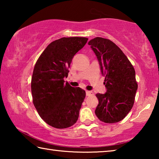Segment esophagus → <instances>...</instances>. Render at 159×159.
Listing matches in <instances>:
<instances>
[{
  "label": "esophagus",
  "mask_w": 159,
  "mask_h": 159,
  "mask_svg": "<svg viewBox=\"0 0 159 159\" xmlns=\"http://www.w3.org/2000/svg\"><path fill=\"white\" fill-rule=\"evenodd\" d=\"M85 93H86V96H90V95H93V93L92 92V91H88V90H87Z\"/></svg>",
  "instance_id": "1"
}]
</instances>
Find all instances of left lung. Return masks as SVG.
Returning a JSON list of instances; mask_svg holds the SVG:
<instances>
[{
	"label": "left lung",
	"instance_id": "left-lung-1",
	"mask_svg": "<svg viewBox=\"0 0 159 159\" xmlns=\"http://www.w3.org/2000/svg\"><path fill=\"white\" fill-rule=\"evenodd\" d=\"M88 45L98 58L107 88L104 94H96L99 104L95 114L102 122H119L134 104L138 90L135 71L123 51L110 40L96 37Z\"/></svg>",
	"mask_w": 159,
	"mask_h": 159
}]
</instances>
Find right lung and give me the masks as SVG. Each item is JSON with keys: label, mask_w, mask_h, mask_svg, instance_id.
<instances>
[{"label": "right lung", "mask_w": 159, "mask_h": 159, "mask_svg": "<svg viewBox=\"0 0 159 159\" xmlns=\"http://www.w3.org/2000/svg\"><path fill=\"white\" fill-rule=\"evenodd\" d=\"M88 39L61 38L48 45L35 64L31 78L33 103L44 121L56 128L76 123L85 91L74 88L64 79L68 76L74 56Z\"/></svg>", "instance_id": "add662e5"}]
</instances>
